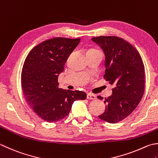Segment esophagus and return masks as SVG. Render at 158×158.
Instances as JSON below:
<instances>
[{
  "mask_svg": "<svg viewBox=\"0 0 158 158\" xmlns=\"http://www.w3.org/2000/svg\"><path fill=\"white\" fill-rule=\"evenodd\" d=\"M87 98L89 100H94V99H96L97 98V97H96V96L94 94H92L91 93H89L88 95H87Z\"/></svg>",
  "mask_w": 158,
  "mask_h": 158,
  "instance_id": "34e87169",
  "label": "esophagus"
}]
</instances>
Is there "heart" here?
<instances>
[{
  "instance_id": "obj_1",
  "label": "heart",
  "mask_w": 158,
  "mask_h": 158,
  "mask_svg": "<svg viewBox=\"0 0 158 158\" xmlns=\"http://www.w3.org/2000/svg\"><path fill=\"white\" fill-rule=\"evenodd\" d=\"M90 51H95V50H90Z\"/></svg>"
}]
</instances>
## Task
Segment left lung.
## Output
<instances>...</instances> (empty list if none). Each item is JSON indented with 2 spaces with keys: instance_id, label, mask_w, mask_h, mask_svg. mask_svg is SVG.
Masks as SVG:
<instances>
[{
  "instance_id": "left-lung-1",
  "label": "left lung",
  "mask_w": 158,
  "mask_h": 158,
  "mask_svg": "<svg viewBox=\"0 0 158 158\" xmlns=\"http://www.w3.org/2000/svg\"><path fill=\"white\" fill-rule=\"evenodd\" d=\"M92 40L100 46L106 56L104 78L115 85L112 95L105 99L106 110L98 118L107 123H116L131 114L143 97V61L138 51L124 39L116 36H99L92 38Z\"/></svg>"
}]
</instances>
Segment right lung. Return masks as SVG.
Masks as SVG:
<instances>
[{
    "instance_id": "add662e5",
    "label": "right lung",
    "mask_w": 158,
    "mask_h": 158,
    "mask_svg": "<svg viewBox=\"0 0 158 158\" xmlns=\"http://www.w3.org/2000/svg\"><path fill=\"white\" fill-rule=\"evenodd\" d=\"M80 38H55L35 46L25 59L22 70V88L27 103L40 118L53 123L69 115L73 102L85 100L79 90L59 88L58 77Z\"/></svg>"
}]
</instances>
